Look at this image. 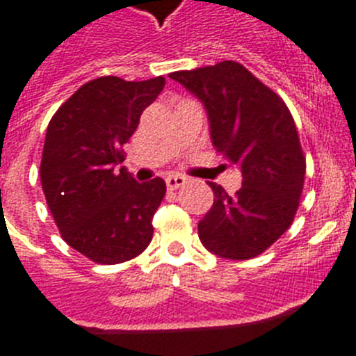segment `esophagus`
Listing matches in <instances>:
<instances>
[{
	"mask_svg": "<svg viewBox=\"0 0 356 356\" xmlns=\"http://www.w3.org/2000/svg\"><path fill=\"white\" fill-rule=\"evenodd\" d=\"M185 184H187V180H185V176L181 175H169L168 178H165V185H168V188H171V191L184 187Z\"/></svg>",
	"mask_w": 356,
	"mask_h": 356,
	"instance_id": "1",
	"label": "esophagus"
}]
</instances>
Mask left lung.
<instances>
[{"mask_svg":"<svg viewBox=\"0 0 356 356\" xmlns=\"http://www.w3.org/2000/svg\"><path fill=\"white\" fill-rule=\"evenodd\" d=\"M169 76L203 102L217 153L242 172L234 196L209 181L213 205L197 225L200 241L222 259H254L291 228L303 193L307 160L291 110L234 60Z\"/></svg>","mask_w":356,"mask_h":356,"instance_id":"1","label":"left lung"}]
</instances>
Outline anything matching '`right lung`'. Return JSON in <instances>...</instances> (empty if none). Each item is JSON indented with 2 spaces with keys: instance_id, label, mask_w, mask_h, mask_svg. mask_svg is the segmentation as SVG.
<instances>
[{
  "instance_id": "1",
  "label": "right lung",
  "mask_w": 356,
  "mask_h": 356,
  "mask_svg": "<svg viewBox=\"0 0 356 356\" xmlns=\"http://www.w3.org/2000/svg\"><path fill=\"white\" fill-rule=\"evenodd\" d=\"M163 85V76L96 78L62 103L48 124L40 160L46 203L60 237L96 264L135 259L153 237L151 219L165 196V181L137 184L115 165Z\"/></svg>"
}]
</instances>
